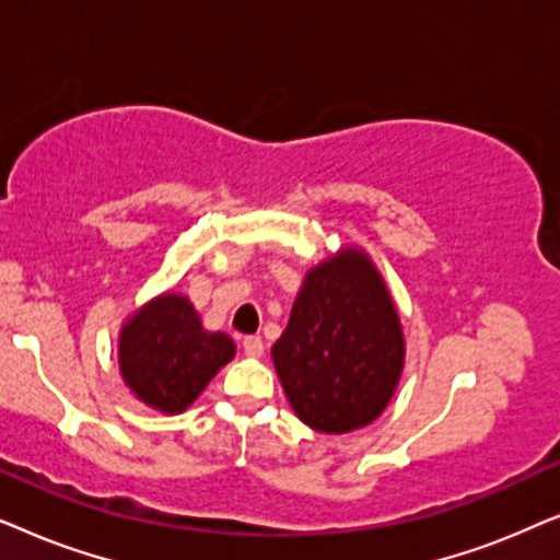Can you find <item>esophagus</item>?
<instances>
[{
    "label": "esophagus",
    "instance_id": "obj_1",
    "mask_svg": "<svg viewBox=\"0 0 560 560\" xmlns=\"http://www.w3.org/2000/svg\"><path fill=\"white\" fill-rule=\"evenodd\" d=\"M264 340L258 338V335H245L243 338V350H245V355H250V358H260L264 355Z\"/></svg>",
    "mask_w": 560,
    "mask_h": 560
}]
</instances>
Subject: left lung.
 I'll list each match as a JSON object with an SVG mask.
<instances>
[{"label": "left lung", "mask_w": 560, "mask_h": 560, "mask_svg": "<svg viewBox=\"0 0 560 560\" xmlns=\"http://www.w3.org/2000/svg\"><path fill=\"white\" fill-rule=\"evenodd\" d=\"M271 358L287 399L312 430L366 428L405 369V335L382 273L361 248L310 268Z\"/></svg>", "instance_id": "left-lung-1"}]
</instances>
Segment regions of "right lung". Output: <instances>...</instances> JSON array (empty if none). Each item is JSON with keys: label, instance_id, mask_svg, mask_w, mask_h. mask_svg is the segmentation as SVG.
Returning <instances> with one entry per match:
<instances>
[{"label": "right lung", "instance_id": "1", "mask_svg": "<svg viewBox=\"0 0 560 560\" xmlns=\"http://www.w3.org/2000/svg\"><path fill=\"white\" fill-rule=\"evenodd\" d=\"M233 355V338L205 330L182 294L155 296L119 330L125 384L140 401L166 415L184 412Z\"/></svg>", "mask_w": 560, "mask_h": 560}]
</instances>
